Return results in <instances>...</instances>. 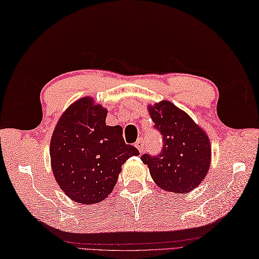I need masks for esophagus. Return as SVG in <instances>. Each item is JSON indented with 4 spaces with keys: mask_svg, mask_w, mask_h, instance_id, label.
Instances as JSON below:
<instances>
[{
    "mask_svg": "<svg viewBox=\"0 0 259 259\" xmlns=\"http://www.w3.org/2000/svg\"><path fill=\"white\" fill-rule=\"evenodd\" d=\"M135 146L137 147V150H139L141 153L144 151V141H143V139H140V140H137V142L135 143Z\"/></svg>",
    "mask_w": 259,
    "mask_h": 259,
    "instance_id": "obj_1",
    "label": "esophagus"
}]
</instances>
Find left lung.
Here are the masks:
<instances>
[{
	"label": "left lung",
	"instance_id": "obj_1",
	"mask_svg": "<svg viewBox=\"0 0 259 259\" xmlns=\"http://www.w3.org/2000/svg\"><path fill=\"white\" fill-rule=\"evenodd\" d=\"M149 113L163 141L159 154L141 156L153 180L166 191L186 193L196 189L210 166L207 134L187 113L167 100L150 106Z\"/></svg>",
	"mask_w": 259,
	"mask_h": 259
}]
</instances>
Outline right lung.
Wrapping results in <instances>:
<instances>
[{
	"label": "right lung",
	"instance_id": "1",
	"mask_svg": "<svg viewBox=\"0 0 259 259\" xmlns=\"http://www.w3.org/2000/svg\"><path fill=\"white\" fill-rule=\"evenodd\" d=\"M107 109L92 98L77 100L58 122L50 143L51 165L61 190L92 204L112 192L122 165L140 152L125 143L119 125H106Z\"/></svg>",
	"mask_w": 259,
	"mask_h": 259
}]
</instances>
